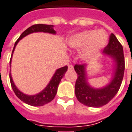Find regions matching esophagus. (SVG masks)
Wrapping results in <instances>:
<instances>
[{"mask_svg":"<svg viewBox=\"0 0 132 132\" xmlns=\"http://www.w3.org/2000/svg\"><path fill=\"white\" fill-rule=\"evenodd\" d=\"M69 70H73V66L72 65H69Z\"/></svg>","mask_w":132,"mask_h":132,"instance_id":"1","label":"esophagus"}]
</instances>
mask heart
Here are the masks:
<instances>
[{"instance_id": "b5f03b06", "label": "heart", "mask_w": 132, "mask_h": 132, "mask_svg": "<svg viewBox=\"0 0 132 132\" xmlns=\"http://www.w3.org/2000/svg\"><path fill=\"white\" fill-rule=\"evenodd\" d=\"M108 42L107 34L103 30H88L73 36L69 40L72 48L81 49L80 56L82 59L89 60L103 49Z\"/></svg>"}]
</instances>
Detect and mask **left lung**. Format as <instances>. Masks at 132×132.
Here are the masks:
<instances>
[{
    "label": "left lung",
    "mask_w": 132,
    "mask_h": 132,
    "mask_svg": "<svg viewBox=\"0 0 132 132\" xmlns=\"http://www.w3.org/2000/svg\"><path fill=\"white\" fill-rule=\"evenodd\" d=\"M103 53L114 59L115 67L109 84L104 87H92L87 81L86 64H76L74 69L78 75L75 84V94L79 102L89 107H101L108 104L117 94L123 80L125 69L123 47L114 34L109 36V44Z\"/></svg>",
    "instance_id": "8db88e82"
}]
</instances>
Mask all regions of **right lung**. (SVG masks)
<instances>
[{
	"instance_id": "1",
	"label": "right lung",
	"mask_w": 132,
	"mask_h": 132,
	"mask_svg": "<svg viewBox=\"0 0 132 132\" xmlns=\"http://www.w3.org/2000/svg\"><path fill=\"white\" fill-rule=\"evenodd\" d=\"M53 28V26H52V25L35 24L31 26V27H29L26 31H23L20 36V37L18 38V40H16L15 43L14 47H13V49L12 51L11 58L10 60V66H11V63L13 53L15 48L19 40L22 39L23 38H24L25 36H26L28 34L36 33V32H44V33H48V34H56V31H54ZM67 69H68L67 66H65L57 69L55 73L52 76L50 82L46 86V87L44 88L42 92H40V93L35 95H27L23 94V92H21L15 85L14 82L12 79L11 72L9 73V77H10V81H11L12 88L15 94L16 95V96L18 98H20L21 101H23L24 103L28 105L34 106H44V104H46L48 103H49L54 98L57 93V89H58L59 84L61 82V79L63 77L65 73L66 72Z\"/></svg>"
}]
</instances>
